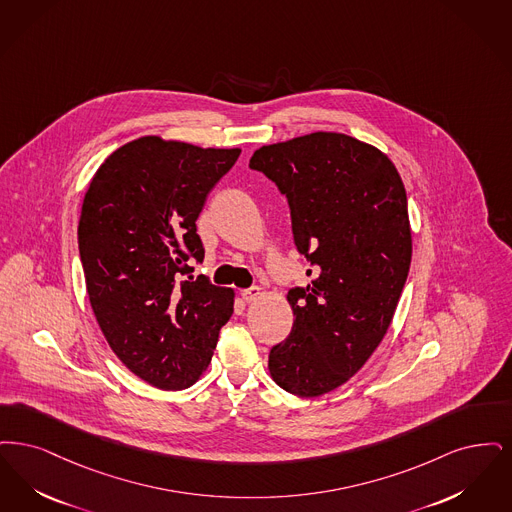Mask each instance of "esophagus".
I'll list each match as a JSON object with an SVG mask.
<instances>
[{
    "instance_id": "1",
    "label": "esophagus",
    "mask_w": 512,
    "mask_h": 512,
    "mask_svg": "<svg viewBox=\"0 0 512 512\" xmlns=\"http://www.w3.org/2000/svg\"><path fill=\"white\" fill-rule=\"evenodd\" d=\"M241 296L245 302H254L262 296V289L260 287H250V289L241 290Z\"/></svg>"
}]
</instances>
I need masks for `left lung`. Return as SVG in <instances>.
Segmentation results:
<instances>
[{
	"label": "left lung",
	"instance_id": "1",
	"mask_svg": "<svg viewBox=\"0 0 512 512\" xmlns=\"http://www.w3.org/2000/svg\"><path fill=\"white\" fill-rule=\"evenodd\" d=\"M287 197L310 285L287 294L289 336L271 348V378L317 398L342 386L388 331L411 266L407 195L377 147L334 132L260 147L248 164Z\"/></svg>",
	"mask_w": 512,
	"mask_h": 512
}]
</instances>
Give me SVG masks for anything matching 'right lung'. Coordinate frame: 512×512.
Segmentation results:
<instances>
[{
    "label": "right lung",
    "mask_w": 512,
    "mask_h": 512,
    "mask_svg": "<svg viewBox=\"0 0 512 512\" xmlns=\"http://www.w3.org/2000/svg\"><path fill=\"white\" fill-rule=\"evenodd\" d=\"M239 155L145 135L116 149L86 191L78 248L89 304L112 352L160 390L199 380L233 313V290L181 275L204 258L195 222Z\"/></svg>",
    "instance_id": "add662e5"
}]
</instances>
